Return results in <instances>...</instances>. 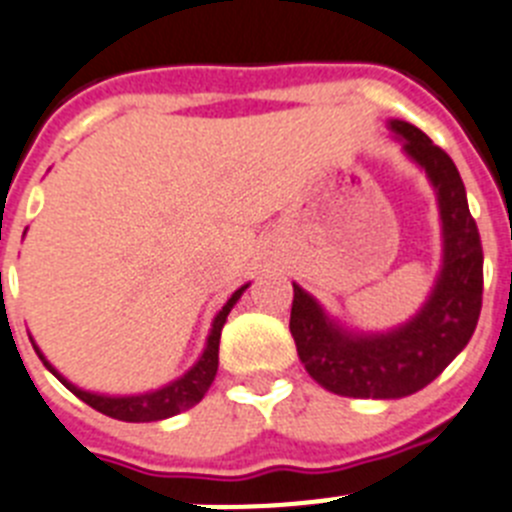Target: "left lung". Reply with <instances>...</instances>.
I'll use <instances>...</instances> for the list:
<instances>
[{"mask_svg":"<svg viewBox=\"0 0 512 512\" xmlns=\"http://www.w3.org/2000/svg\"><path fill=\"white\" fill-rule=\"evenodd\" d=\"M428 173L444 224V267L416 319L390 334H347L326 319L306 290L293 285L290 334L308 375L347 398H405L436 380L472 339L482 311V242L469 214L457 165L408 122H390Z\"/></svg>","mask_w":512,"mask_h":512,"instance_id":"1","label":"left lung"}]
</instances>
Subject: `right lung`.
Wrapping results in <instances>:
<instances>
[{"instance_id":"1","label":"right lung","mask_w":512,"mask_h":512,"mask_svg":"<svg viewBox=\"0 0 512 512\" xmlns=\"http://www.w3.org/2000/svg\"><path fill=\"white\" fill-rule=\"evenodd\" d=\"M245 288L247 285H242L239 290H234L232 298L224 303L222 311L216 313L214 326H211V334H209V342H206V349H204V354H201L199 362H196V365H193L191 370L181 377V380L170 382V385L155 390V393L127 395V398H109V395L86 393V390L71 385L66 377L58 375V372L50 367L48 359L40 354V349L38 347L35 349H38L40 359H43V365L48 367V370L53 372V375L58 377V380H61L73 395H76V398H81L86 405H91L94 411L104 413V416H109V418H117V421H130V423L163 421V418H170V416H176V413L193 408V405L204 398L206 390L211 388V382H214V377H216V367H219V339H222V326H224V321H227V316H229V311H232L234 303H237L239 296L245 293Z\"/></svg>"}]
</instances>
